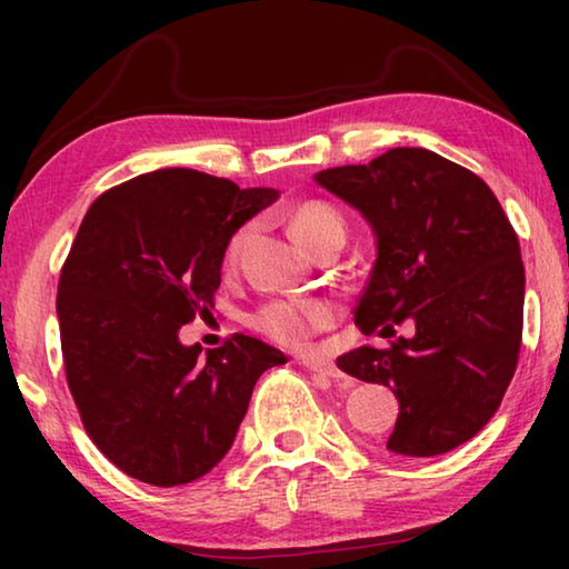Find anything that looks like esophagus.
Listing matches in <instances>:
<instances>
[{
    "mask_svg": "<svg viewBox=\"0 0 569 569\" xmlns=\"http://www.w3.org/2000/svg\"><path fill=\"white\" fill-rule=\"evenodd\" d=\"M311 308H313V311H319L321 303H313V301H311ZM311 359H313V361H321V353H319V351H313V353H311Z\"/></svg>",
    "mask_w": 569,
    "mask_h": 569,
    "instance_id": "1",
    "label": "esophagus"
}]
</instances>
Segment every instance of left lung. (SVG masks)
Wrapping results in <instances>:
<instances>
[{"mask_svg": "<svg viewBox=\"0 0 569 569\" xmlns=\"http://www.w3.org/2000/svg\"><path fill=\"white\" fill-rule=\"evenodd\" d=\"M271 200L166 168L104 190L84 213L57 286L64 377L92 445L128 477L178 487L208 475L258 377L286 363L243 333L178 339L213 319L228 240Z\"/></svg>", "mask_w": 569, "mask_h": 569, "instance_id": "obj_1", "label": "left lung"}]
</instances>
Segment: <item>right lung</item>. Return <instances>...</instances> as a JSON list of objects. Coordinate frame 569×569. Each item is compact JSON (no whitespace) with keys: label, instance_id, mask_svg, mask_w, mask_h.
Here are the masks:
<instances>
[{"label":"right lung","instance_id":"add662e5","mask_svg":"<svg viewBox=\"0 0 569 569\" xmlns=\"http://www.w3.org/2000/svg\"><path fill=\"white\" fill-rule=\"evenodd\" d=\"M377 236L356 326L377 336L343 356L351 377L389 387V449L435 457L495 417L522 346L519 240L485 180L437 152L393 148L316 176Z\"/></svg>","mask_w":569,"mask_h":569}]
</instances>
